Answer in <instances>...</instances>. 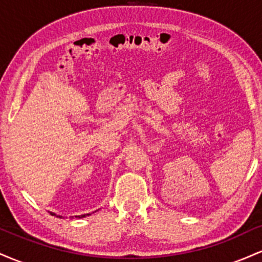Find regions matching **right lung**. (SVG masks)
Here are the masks:
<instances>
[{
    "label": "right lung",
    "mask_w": 262,
    "mask_h": 262,
    "mask_svg": "<svg viewBox=\"0 0 262 262\" xmlns=\"http://www.w3.org/2000/svg\"><path fill=\"white\" fill-rule=\"evenodd\" d=\"M50 214H52V215H55V217L62 218V217H61V215H56V214H55V213H50ZM86 215H90V214H82V215H76V217H77V218H83V217H86Z\"/></svg>",
    "instance_id": "right-lung-1"
}]
</instances>
